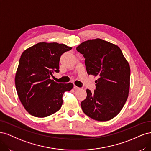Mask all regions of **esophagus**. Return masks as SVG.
I'll return each mask as SVG.
<instances>
[{
    "mask_svg": "<svg viewBox=\"0 0 151 151\" xmlns=\"http://www.w3.org/2000/svg\"><path fill=\"white\" fill-rule=\"evenodd\" d=\"M74 89L76 90V89H80V88H79V87H77V86H76V85H74Z\"/></svg>",
    "mask_w": 151,
    "mask_h": 151,
    "instance_id": "1",
    "label": "esophagus"
}]
</instances>
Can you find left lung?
Returning a JSON list of instances; mask_svg holds the SVG:
<instances>
[{
	"mask_svg": "<svg viewBox=\"0 0 151 151\" xmlns=\"http://www.w3.org/2000/svg\"><path fill=\"white\" fill-rule=\"evenodd\" d=\"M83 55L88 75L98 77L96 89L86 90L81 102L83 112L92 119L106 122L120 112L129 96L130 68L117 45L96 38L87 40L76 48Z\"/></svg>",
	"mask_w": 151,
	"mask_h": 151,
	"instance_id": "8db88e82",
	"label": "left lung"
}]
</instances>
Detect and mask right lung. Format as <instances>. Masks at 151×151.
<instances>
[{
	"mask_svg": "<svg viewBox=\"0 0 151 151\" xmlns=\"http://www.w3.org/2000/svg\"><path fill=\"white\" fill-rule=\"evenodd\" d=\"M71 49L65 44L40 42L22 52L15 85L22 104L32 116L44 118L58 111L63 93L74 87L50 79L54 72H59L60 56Z\"/></svg>",
	"mask_w": 151,
	"mask_h": 151,
	"instance_id": "add662e5",
	"label": "right lung"
}]
</instances>
